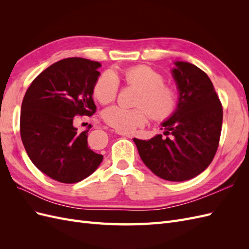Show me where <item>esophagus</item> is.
<instances>
[{
    "label": "esophagus",
    "mask_w": 249,
    "mask_h": 249,
    "mask_svg": "<svg viewBox=\"0 0 249 249\" xmlns=\"http://www.w3.org/2000/svg\"><path fill=\"white\" fill-rule=\"evenodd\" d=\"M116 134L120 135V136H123V137H126V138H132V137H133L131 134H126V133H123V132H119V131H116Z\"/></svg>",
    "instance_id": "obj_1"
}]
</instances>
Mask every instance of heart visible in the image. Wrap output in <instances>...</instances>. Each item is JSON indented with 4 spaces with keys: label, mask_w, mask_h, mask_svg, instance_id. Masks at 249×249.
<instances>
[{
    "label": "heart",
    "mask_w": 249,
    "mask_h": 249,
    "mask_svg": "<svg viewBox=\"0 0 249 249\" xmlns=\"http://www.w3.org/2000/svg\"><path fill=\"white\" fill-rule=\"evenodd\" d=\"M124 77L127 85L140 89L135 105L138 107L127 109L112 106L103 113V118L109 125L119 132L130 133L144 125L149 117L154 120H164L169 117L176 109L177 94L171 86L164 84L160 72L146 65H136L126 69ZM119 82L113 71L102 73L95 81L93 94L102 104L115 100Z\"/></svg>",
    "instance_id": "obj_1"
}]
</instances>
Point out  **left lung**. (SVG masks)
<instances>
[{
	"mask_svg": "<svg viewBox=\"0 0 249 249\" xmlns=\"http://www.w3.org/2000/svg\"><path fill=\"white\" fill-rule=\"evenodd\" d=\"M171 71L178 89L176 111L162 124L164 135L134 138L139 156L157 177L184 182L205 170L219 145L223 111L208 74L189 62Z\"/></svg>",
	"mask_w": 249,
	"mask_h": 249,
	"instance_id": "left-lung-1",
	"label": "left lung"
}]
</instances>
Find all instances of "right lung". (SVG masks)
Here are the masks:
<instances>
[{"mask_svg":"<svg viewBox=\"0 0 249 249\" xmlns=\"http://www.w3.org/2000/svg\"><path fill=\"white\" fill-rule=\"evenodd\" d=\"M101 63L72 57L52 64L30 85L21 104L20 137L30 160L44 175L64 184L86 178L103 155L88 146V131L78 133L74 116H91L93 86Z\"/></svg>","mask_w":249,"mask_h":249,"instance_id":"right-lung-1","label":"right lung"}]
</instances>
